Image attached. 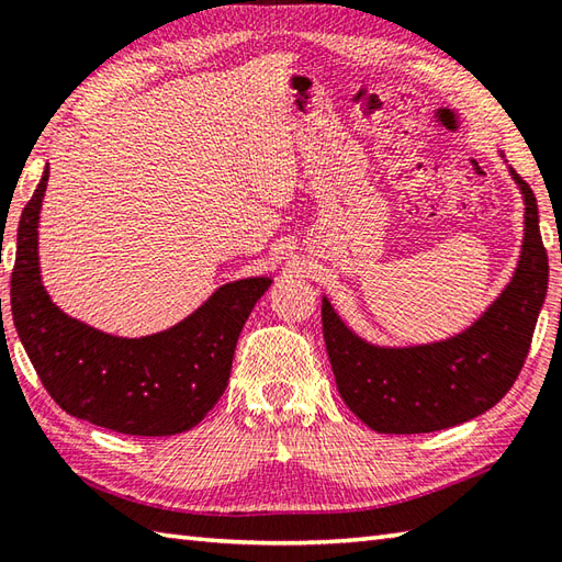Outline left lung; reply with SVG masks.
Wrapping results in <instances>:
<instances>
[{
  "label": "left lung",
  "instance_id": "1",
  "mask_svg": "<svg viewBox=\"0 0 562 562\" xmlns=\"http://www.w3.org/2000/svg\"><path fill=\"white\" fill-rule=\"evenodd\" d=\"M509 175L524 196L519 262L497 300L463 331L431 344L380 346L356 334L322 296L336 387L372 431L431 434L470 422L492 409L521 372L546 302L548 256L531 187L514 168Z\"/></svg>",
  "mask_w": 562,
  "mask_h": 562
}]
</instances>
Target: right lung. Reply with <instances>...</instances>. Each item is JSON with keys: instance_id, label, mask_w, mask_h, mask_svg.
Listing matches in <instances>:
<instances>
[{"instance_id": "right-lung-1", "label": "right lung", "mask_w": 562, "mask_h": 562, "mask_svg": "<svg viewBox=\"0 0 562 562\" xmlns=\"http://www.w3.org/2000/svg\"><path fill=\"white\" fill-rule=\"evenodd\" d=\"M48 165L21 212L11 316L43 387L77 419L128 436L190 431L222 397L234 350L270 278L226 282L165 331L126 338L68 316L43 288L38 218Z\"/></svg>"}]
</instances>
